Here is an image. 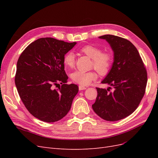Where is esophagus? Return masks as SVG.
<instances>
[{
    "instance_id": "esophagus-1",
    "label": "esophagus",
    "mask_w": 158,
    "mask_h": 158,
    "mask_svg": "<svg viewBox=\"0 0 158 158\" xmlns=\"http://www.w3.org/2000/svg\"><path fill=\"white\" fill-rule=\"evenodd\" d=\"M87 88L86 87H85V86H84V85H79V90H84V89H86Z\"/></svg>"
}]
</instances>
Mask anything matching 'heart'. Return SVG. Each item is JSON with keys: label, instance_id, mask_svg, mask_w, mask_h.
Segmentation results:
<instances>
[{"label": "heart", "instance_id": "1", "mask_svg": "<svg viewBox=\"0 0 158 158\" xmlns=\"http://www.w3.org/2000/svg\"><path fill=\"white\" fill-rule=\"evenodd\" d=\"M80 51L93 59V65L98 73L102 76L106 75L110 70L112 64L113 57L109 52H102V49L93 45H85L81 47ZM65 66L73 69L75 64L74 55L69 52L63 57ZM97 78V75L93 71L85 72L76 70L71 74V78L75 83L82 85H87Z\"/></svg>", "mask_w": 158, "mask_h": 158}]
</instances>
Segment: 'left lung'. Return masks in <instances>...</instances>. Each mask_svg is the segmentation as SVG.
Masks as SVG:
<instances>
[{"label": "left lung", "mask_w": 158, "mask_h": 158, "mask_svg": "<svg viewBox=\"0 0 158 158\" xmlns=\"http://www.w3.org/2000/svg\"><path fill=\"white\" fill-rule=\"evenodd\" d=\"M113 51V63L102 84L107 89L97 88L92 105L94 112L107 121H117L130 115L138 107L145 94L147 72L137 49L131 41L113 35H104ZM113 88V90L110 89Z\"/></svg>", "instance_id": "left-lung-1"}]
</instances>
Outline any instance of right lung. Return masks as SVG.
Masks as SVG:
<instances>
[{
	"mask_svg": "<svg viewBox=\"0 0 158 158\" xmlns=\"http://www.w3.org/2000/svg\"><path fill=\"white\" fill-rule=\"evenodd\" d=\"M76 44L52 37L40 38L24 49L17 62L15 84L23 103L33 116L53 123L63 118L78 92L66 84L63 57ZM61 84L58 89L54 86Z\"/></svg>",
	"mask_w": 158,
	"mask_h": 158,
	"instance_id": "obj_1",
	"label": "right lung"
}]
</instances>
